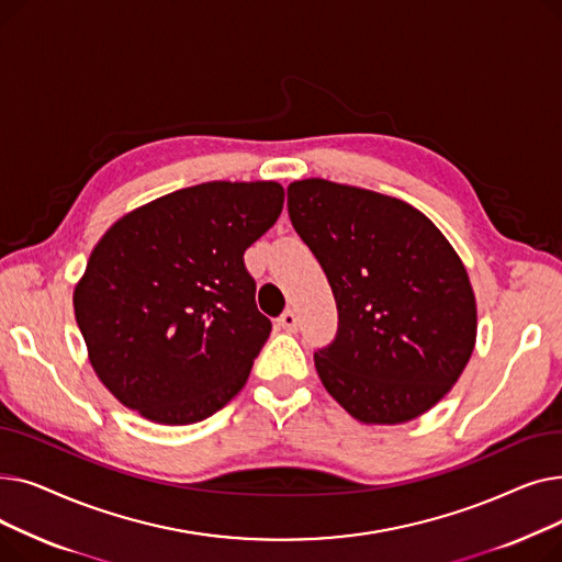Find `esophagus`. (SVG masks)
<instances>
[{
    "instance_id": "1",
    "label": "esophagus",
    "mask_w": 562,
    "mask_h": 562,
    "mask_svg": "<svg viewBox=\"0 0 562 562\" xmlns=\"http://www.w3.org/2000/svg\"><path fill=\"white\" fill-rule=\"evenodd\" d=\"M278 323H280V328L286 330V333H296V330H299V316H296V312H293V310H286V312L278 318Z\"/></svg>"
}]
</instances>
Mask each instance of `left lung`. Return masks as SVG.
<instances>
[{
    "label": "left lung",
    "mask_w": 562,
    "mask_h": 562,
    "mask_svg": "<svg viewBox=\"0 0 562 562\" xmlns=\"http://www.w3.org/2000/svg\"><path fill=\"white\" fill-rule=\"evenodd\" d=\"M293 229L318 259L339 312L314 352L328 394L362 424H405L445 398L476 344L464 263L430 218L375 191L301 180L286 189Z\"/></svg>",
    "instance_id": "obj_1"
}]
</instances>
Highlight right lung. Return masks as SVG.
<instances>
[{
	"label": "right lung",
	"mask_w": 562,
	"mask_h": 562,
	"mask_svg": "<svg viewBox=\"0 0 562 562\" xmlns=\"http://www.w3.org/2000/svg\"><path fill=\"white\" fill-rule=\"evenodd\" d=\"M282 204L278 182H204L106 229L72 303L88 360L125 407L187 426L241 392L271 335L244 252Z\"/></svg>",
	"instance_id": "obj_1"
}]
</instances>
